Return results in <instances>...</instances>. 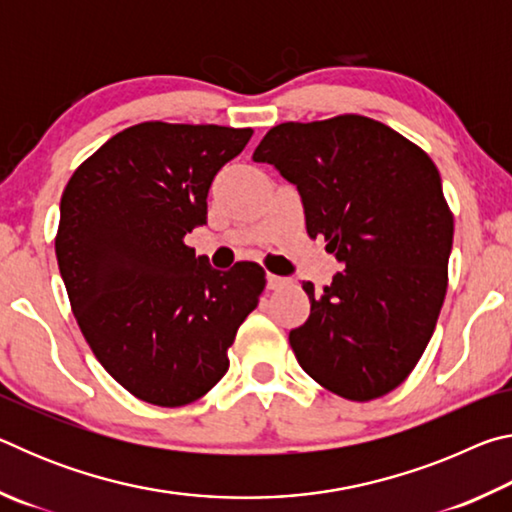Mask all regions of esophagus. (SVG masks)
Instances as JSON below:
<instances>
[{"label": "esophagus", "mask_w": 512, "mask_h": 512, "mask_svg": "<svg viewBox=\"0 0 512 512\" xmlns=\"http://www.w3.org/2000/svg\"><path fill=\"white\" fill-rule=\"evenodd\" d=\"M266 284H268V289L277 291V289H284V287H289L291 280H289V277H280V275H273V273H268V275H266Z\"/></svg>", "instance_id": "34e87169"}]
</instances>
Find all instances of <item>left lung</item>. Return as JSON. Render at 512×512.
Listing matches in <instances>:
<instances>
[{"label": "left lung", "mask_w": 512, "mask_h": 512, "mask_svg": "<svg viewBox=\"0 0 512 512\" xmlns=\"http://www.w3.org/2000/svg\"><path fill=\"white\" fill-rule=\"evenodd\" d=\"M298 187L311 239L345 264L289 343L307 375L368 402L411 375L447 293L454 216L436 164L381 121L339 115L273 126L253 153Z\"/></svg>", "instance_id": "left-lung-1"}]
</instances>
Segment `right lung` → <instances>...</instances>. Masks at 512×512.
<instances>
[{
  "mask_svg": "<svg viewBox=\"0 0 512 512\" xmlns=\"http://www.w3.org/2000/svg\"><path fill=\"white\" fill-rule=\"evenodd\" d=\"M253 128L142 121L72 173L56 257L85 341L137 400L185 406L228 372V348L266 287L264 268L216 271L185 244L207 192Z\"/></svg>",
  "mask_w": 512,
  "mask_h": 512,
  "instance_id": "1",
  "label": "right lung"
}]
</instances>
